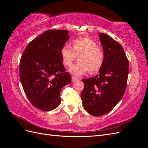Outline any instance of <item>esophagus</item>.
<instances>
[{
    "instance_id": "1",
    "label": "esophagus",
    "mask_w": 148,
    "mask_h": 148,
    "mask_svg": "<svg viewBox=\"0 0 148 148\" xmlns=\"http://www.w3.org/2000/svg\"><path fill=\"white\" fill-rule=\"evenodd\" d=\"M78 79V78H77V77H71V81H72V82H75L76 81H77Z\"/></svg>"
}]
</instances>
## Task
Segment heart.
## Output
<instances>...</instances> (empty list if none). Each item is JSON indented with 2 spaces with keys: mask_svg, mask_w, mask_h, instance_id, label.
Instances as JSON below:
<instances>
[{
  "mask_svg": "<svg viewBox=\"0 0 148 148\" xmlns=\"http://www.w3.org/2000/svg\"><path fill=\"white\" fill-rule=\"evenodd\" d=\"M71 43L72 47L65 45L60 50L62 62L67 67L71 66L78 56V60L70 69L71 73L81 75L89 70L96 73L101 70L104 63V53L95 41L83 37L75 39Z\"/></svg>",
  "mask_w": 148,
  "mask_h": 148,
  "instance_id": "heart-1",
  "label": "heart"
}]
</instances>
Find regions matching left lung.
Returning <instances> with one entry per match:
<instances>
[{
  "instance_id": "1",
  "label": "left lung",
  "mask_w": 148,
  "mask_h": 148,
  "mask_svg": "<svg viewBox=\"0 0 148 148\" xmlns=\"http://www.w3.org/2000/svg\"><path fill=\"white\" fill-rule=\"evenodd\" d=\"M104 51V63L95 77L82 79V100L84 109L99 117L113 109L127 87L129 64L122 46L109 35L99 33Z\"/></svg>"
}]
</instances>
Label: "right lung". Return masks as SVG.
<instances>
[{"label": "right lung", "instance_id": "add662e5", "mask_svg": "<svg viewBox=\"0 0 148 148\" xmlns=\"http://www.w3.org/2000/svg\"><path fill=\"white\" fill-rule=\"evenodd\" d=\"M69 39L67 30L46 31L28 44L21 56L20 78L25 95L41 110L58 107L62 88L71 83L60 56L61 49Z\"/></svg>", "mask_w": 148, "mask_h": 148}]
</instances>
